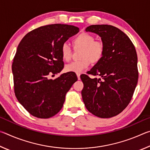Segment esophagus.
Returning a JSON list of instances; mask_svg holds the SVG:
<instances>
[{
    "mask_svg": "<svg viewBox=\"0 0 150 150\" xmlns=\"http://www.w3.org/2000/svg\"><path fill=\"white\" fill-rule=\"evenodd\" d=\"M77 76L78 79L80 80V74H79V73H77Z\"/></svg>",
    "mask_w": 150,
    "mask_h": 150,
    "instance_id": "34e87169",
    "label": "esophagus"
}]
</instances>
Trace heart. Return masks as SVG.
<instances>
[{"instance_id": "1", "label": "heart", "mask_w": 150, "mask_h": 150, "mask_svg": "<svg viewBox=\"0 0 150 150\" xmlns=\"http://www.w3.org/2000/svg\"><path fill=\"white\" fill-rule=\"evenodd\" d=\"M75 50L82 49L81 52V60L67 64L65 66L67 71L81 73L87 69L92 63H97L102 59L105 54V45L103 41L95 40L93 35L88 33H83L73 40ZM62 55L63 60L69 62L72 58V50L69 45L64 43L62 45Z\"/></svg>"}]
</instances>
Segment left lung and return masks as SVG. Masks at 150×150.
<instances>
[{
    "instance_id": "obj_1",
    "label": "left lung",
    "mask_w": 150,
    "mask_h": 150,
    "mask_svg": "<svg viewBox=\"0 0 150 150\" xmlns=\"http://www.w3.org/2000/svg\"><path fill=\"white\" fill-rule=\"evenodd\" d=\"M87 32L100 35L105 54L87 73L81 75L84 87L81 95L85 107L96 116L106 118L118 115L130 103L138 80L135 47L128 35L111 25H91Z\"/></svg>"
}]
</instances>
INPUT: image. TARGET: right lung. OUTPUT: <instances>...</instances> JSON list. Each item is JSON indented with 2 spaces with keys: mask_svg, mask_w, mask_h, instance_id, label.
<instances>
[{
  "mask_svg": "<svg viewBox=\"0 0 150 150\" xmlns=\"http://www.w3.org/2000/svg\"><path fill=\"white\" fill-rule=\"evenodd\" d=\"M79 28L54 24L28 33L18 46L12 65L14 91L18 102L35 117L48 118L59 112L65 95L77 81L73 73L52 80L63 69L62 45Z\"/></svg>",
  "mask_w": 150,
  "mask_h": 150,
  "instance_id": "right-lung-1",
  "label": "right lung"
}]
</instances>
